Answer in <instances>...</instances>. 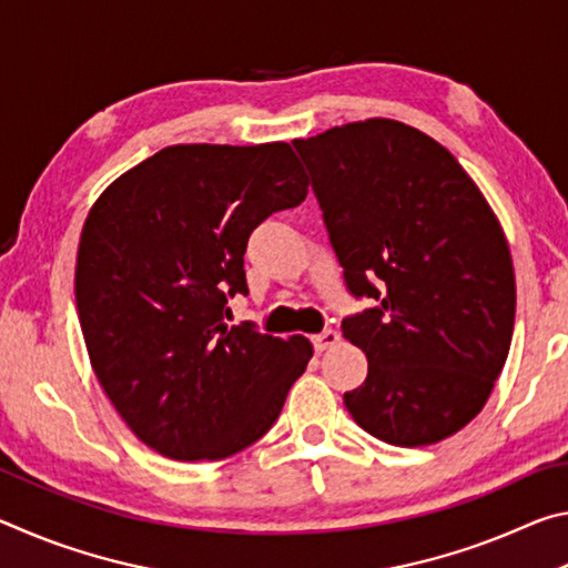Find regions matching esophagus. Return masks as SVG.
<instances>
[{
  "label": "esophagus",
  "mask_w": 568,
  "mask_h": 568,
  "mask_svg": "<svg viewBox=\"0 0 568 568\" xmlns=\"http://www.w3.org/2000/svg\"><path fill=\"white\" fill-rule=\"evenodd\" d=\"M338 341H341V333L333 331V328H325L323 333L313 335V345H315V351H318V353L333 348V345L338 343Z\"/></svg>",
  "instance_id": "obj_1"
}]
</instances>
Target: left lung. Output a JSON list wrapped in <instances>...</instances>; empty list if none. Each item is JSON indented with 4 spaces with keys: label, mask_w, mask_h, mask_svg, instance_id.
Instances as JSON below:
<instances>
[{
    "label": "left lung",
    "mask_w": 568,
    "mask_h": 568,
    "mask_svg": "<svg viewBox=\"0 0 568 568\" xmlns=\"http://www.w3.org/2000/svg\"><path fill=\"white\" fill-rule=\"evenodd\" d=\"M293 148L355 297L343 318L368 358L345 408L393 446H430L474 420L514 335L506 235L476 182L434 138L396 120L325 130Z\"/></svg>",
    "instance_id": "left-lung-1"
}]
</instances>
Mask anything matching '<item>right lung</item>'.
<instances>
[{
    "label": "right lung",
    "instance_id": "add662e5",
    "mask_svg": "<svg viewBox=\"0 0 568 568\" xmlns=\"http://www.w3.org/2000/svg\"><path fill=\"white\" fill-rule=\"evenodd\" d=\"M307 178L287 142L172 145L120 175L84 220L74 295L90 363L142 444L220 460L281 416L313 345L227 325L245 247Z\"/></svg>",
    "mask_w": 568,
    "mask_h": 568
}]
</instances>
